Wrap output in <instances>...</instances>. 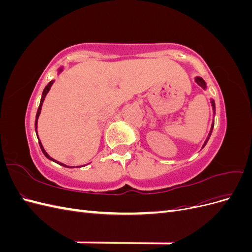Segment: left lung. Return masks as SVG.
<instances>
[{
  "label": "left lung",
  "mask_w": 252,
  "mask_h": 252,
  "mask_svg": "<svg viewBox=\"0 0 252 252\" xmlns=\"http://www.w3.org/2000/svg\"><path fill=\"white\" fill-rule=\"evenodd\" d=\"M194 82L197 84V85L201 86L204 90H207V84H206V82L203 80V78H201V77H195V78H194ZM210 103H211V106H212L213 117H215V116H216V104H215V100H213V98H210ZM213 126H215V120L212 121L211 127H210V131H209V133H208L207 138H206V140H205V142H204V144H203L202 148H204V147L206 146V144H207V142H208V140H209V138H210V135H211V133H212Z\"/></svg>",
  "instance_id": "obj_1"
}]
</instances>
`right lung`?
<instances>
[{
    "instance_id": "add662e5",
    "label": "right lung",
    "mask_w": 252,
    "mask_h": 252,
    "mask_svg": "<svg viewBox=\"0 0 252 252\" xmlns=\"http://www.w3.org/2000/svg\"><path fill=\"white\" fill-rule=\"evenodd\" d=\"M65 69V66H61V67H59L58 68V70H57V74L59 75L61 72H62L63 70ZM55 81L56 80H51L48 84H47V86L44 88V90H43V93H42V97H41V102H40V106H39V108H37V111H36V116H35V122H34V128H35V133H36V136H37V140H39V144H40V147H41V150H42V152L44 154V156L46 157L48 159H50V161H52V162H55V163H57V164H59V165H61V166H64V167H67V168H71V167H73L74 168V166H67V165H65V164H63V163H61V162H59V161H57V159H55V158H52L47 152H46V150L44 149V147H43V145H42V142H41V140L39 139V135H37V120H39V117H40V114H41V110H42V106H43V103H44V100H45V97H46V95H47V94L49 93V90H50V88H51V86H52V84L55 83ZM78 167V166H77ZM80 167V166H79ZM83 167V166H82Z\"/></svg>"
}]
</instances>
